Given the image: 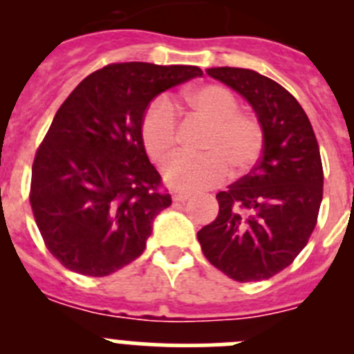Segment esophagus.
Returning a JSON list of instances; mask_svg holds the SVG:
<instances>
[{
    "mask_svg": "<svg viewBox=\"0 0 354 354\" xmlns=\"http://www.w3.org/2000/svg\"><path fill=\"white\" fill-rule=\"evenodd\" d=\"M171 198H174V202H186V200L189 198V195L183 192H174L171 193Z\"/></svg>",
    "mask_w": 354,
    "mask_h": 354,
    "instance_id": "obj_1",
    "label": "esophagus"
}]
</instances>
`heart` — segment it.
<instances>
[{
  "instance_id": "obj_1",
  "label": "heart",
  "mask_w": 354,
  "mask_h": 354,
  "mask_svg": "<svg viewBox=\"0 0 354 354\" xmlns=\"http://www.w3.org/2000/svg\"><path fill=\"white\" fill-rule=\"evenodd\" d=\"M192 111L209 122L200 138L202 154L179 156L162 171L171 187L196 192L248 174L264 149V127L253 113L241 111L237 97L221 84H204L186 95ZM140 138L147 156L158 165L177 149V115L168 99L158 97L145 108L140 120Z\"/></svg>"
}]
</instances>
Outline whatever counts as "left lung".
Wrapping results in <instances>:
<instances>
[{
  "label": "left lung",
  "instance_id": "obj_1",
  "mask_svg": "<svg viewBox=\"0 0 354 354\" xmlns=\"http://www.w3.org/2000/svg\"><path fill=\"white\" fill-rule=\"evenodd\" d=\"M207 74L252 104L264 149L248 175L216 195L220 212L196 236L205 259L232 280H268L292 264L317 223L324 179L317 140L299 102L277 81L237 67Z\"/></svg>",
  "mask_w": 354,
  "mask_h": 354
}]
</instances>
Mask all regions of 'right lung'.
Instances as JSON below:
<instances>
[{"label":"right lung","instance_id":"add662e5","mask_svg":"<svg viewBox=\"0 0 354 354\" xmlns=\"http://www.w3.org/2000/svg\"><path fill=\"white\" fill-rule=\"evenodd\" d=\"M196 76L193 65H106L56 111L31 168L30 204L67 270L108 277L142 255L171 196L147 158L140 120L156 95Z\"/></svg>","mask_w":354,"mask_h":354}]
</instances>
